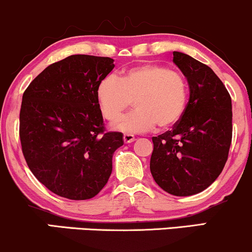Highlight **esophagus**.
Here are the masks:
<instances>
[{
	"mask_svg": "<svg viewBox=\"0 0 252 252\" xmlns=\"http://www.w3.org/2000/svg\"><path fill=\"white\" fill-rule=\"evenodd\" d=\"M124 141H125L126 144L133 143V141H134V135L129 134V133H125V134H124Z\"/></svg>",
	"mask_w": 252,
	"mask_h": 252,
	"instance_id": "1",
	"label": "esophagus"
}]
</instances>
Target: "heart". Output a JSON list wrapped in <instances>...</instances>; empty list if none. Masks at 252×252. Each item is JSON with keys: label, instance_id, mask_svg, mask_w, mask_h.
I'll return each mask as SVG.
<instances>
[{"label": "heart", "instance_id": "obj_1", "mask_svg": "<svg viewBox=\"0 0 252 252\" xmlns=\"http://www.w3.org/2000/svg\"><path fill=\"white\" fill-rule=\"evenodd\" d=\"M185 76L158 63H143L124 72L121 78L106 75L99 82L96 97L101 113L109 121L120 118L134 100L137 109L113 127L123 132H146L156 125L168 128L182 119L188 103Z\"/></svg>", "mask_w": 252, "mask_h": 252}]
</instances>
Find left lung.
<instances>
[{"instance_id": "8db88e82", "label": "left lung", "mask_w": 252, "mask_h": 252, "mask_svg": "<svg viewBox=\"0 0 252 252\" xmlns=\"http://www.w3.org/2000/svg\"><path fill=\"white\" fill-rule=\"evenodd\" d=\"M173 62L186 76L190 99L171 131L153 137L150 170L164 191L185 197L209 188L223 171L232 140L231 96L209 66L184 53Z\"/></svg>"}]
</instances>
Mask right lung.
Here are the masks:
<instances>
[{"label":"right lung","mask_w":252,"mask_h":252,"mask_svg":"<svg viewBox=\"0 0 252 252\" xmlns=\"http://www.w3.org/2000/svg\"><path fill=\"white\" fill-rule=\"evenodd\" d=\"M113 59L70 55L49 64L29 84L20 111L27 165L58 196L91 199L107 184L123 133L106 132L96 97Z\"/></svg>","instance_id":"right-lung-1"}]
</instances>
